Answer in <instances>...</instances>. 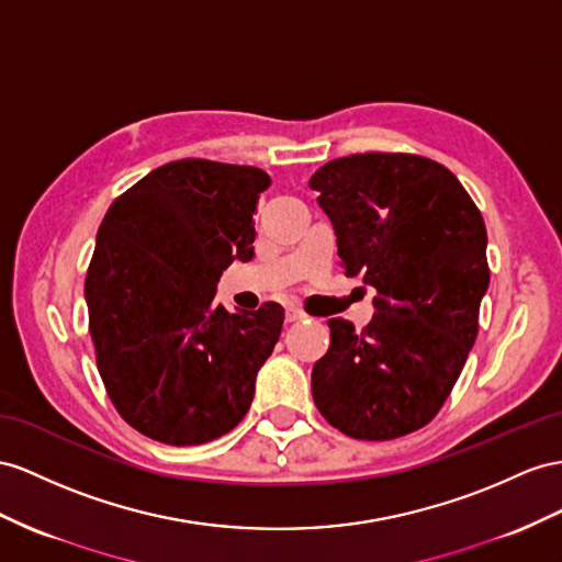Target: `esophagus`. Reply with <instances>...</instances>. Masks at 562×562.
I'll return each instance as SVG.
<instances>
[{
    "label": "esophagus",
    "instance_id": "34e87169",
    "mask_svg": "<svg viewBox=\"0 0 562 562\" xmlns=\"http://www.w3.org/2000/svg\"><path fill=\"white\" fill-rule=\"evenodd\" d=\"M284 318H286V323H299V321H304V318H308V315L304 313V311H299V308H294V306H290L284 311Z\"/></svg>",
    "mask_w": 562,
    "mask_h": 562
}]
</instances>
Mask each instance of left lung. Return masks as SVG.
I'll list each match as a JSON object with an SVG mask.
<instances>
[{
	"instance_id": "obj_1",
	"label": "left lung",
	"mask_w": 562,
	"mask_h": 562,
	"mask_svg": "<svg viewBox=\"0 0 562 562\" xmlns=\"http://www.w3.org/2000/svg\"><path fill=\"white\" fill-rule=\"evenodd\" d=\"M347 276L375 290V315L333 318L313 366L323 418L386 441L425 427L460 378L488 290L486 227L449 168L415 154H351L313 172Z\"/></svg>"
}]
</instances>
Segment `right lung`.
<instances>
[{
  "mask_svg": "<svg viewBox=\"0 0 562 562\" xmlns=\"http://www.w3.org/2000/svg\"><path fill=\"white\" fill-rule=\"evenodd\" d=\"M268 172L182 158L151 170L106 211L85 278L97 368L121 418L144 437L196 446L247 415L284 308L229 313L215 284L254 258Z\"/></svg>",
  "mask_w": 562,
  "mask_h": 562,
  "instance_id": "add662e5",
  "label": "right lung"
}]
</instances>
